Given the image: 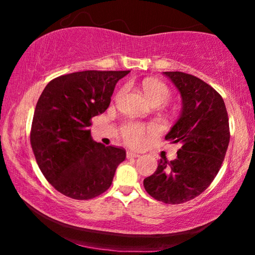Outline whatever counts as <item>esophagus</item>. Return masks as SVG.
<instances>
[{"instance_id":"34e87169","label":"esophagus","mask_w":255,"mask_h":255,"mask_svg":"<svg viewBox=\"0 0 255 255\" xmlns=\"http://www.w3.org/2000/svg\"><path fill=\"white\" fill-rule=\"evenodd\" d=\"M140 155L138 153L132 152V150H127V158H132V157H139Z\"/></svg>"}]
</instances>
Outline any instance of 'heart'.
<instances>
[{"instance_id": "obj_1", "label": "heart", "mask_w": 255, "mask_h": 255, "mask_svg": "<svg viewBox=\"0 0 255 255\" xmlns=\"http://www.w3.org/2000/svg\"><path fill=\"white\" fill-rule=\"evenodd\" d=\"M141 88L147 100L153 106H162L172 98V92L169 86L161 81L154 79H146L141 83ZM123 90L119 93H122ZM155 128L147 127L140 123H126L122 126L120 133L123 139L130 146H140L144 144L147 133L154 132Z\"/></svg>"}]
</instances>
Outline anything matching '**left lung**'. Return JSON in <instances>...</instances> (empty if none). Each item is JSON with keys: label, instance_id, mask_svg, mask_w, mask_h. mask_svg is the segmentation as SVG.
<instances>
[{"label": "left lung", "instance_id": "obj_1", "mask_svg": "<svg viewBox=\"0 0 255 255\" xmlns=\"http://www.w3.org/2000/svg\"><path fill=\"white\" fill-rule=\"evenodd\" d=\"M182 97V112L165 139L181 145L178 157L158 166L144 180L149 196L179 205L201 195L221 169L230 143V123L221 94L198 77L183 72H163Z\"/></svg>", "mask_w": 255, "mask_h": 255}]
</instances>
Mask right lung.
<instances>
[{
    "instance_id": "add662e5",
    "label": "right lung",
    "mask_w": 255,
    "mask_h": 255,
    "mask_svg": "<svg viewBox=\"0 0 255 255\" xmlns=\"http://www.w3.org/2000/svg\"><path fill=\"white\" fill-rule=\"evenodd\" d=\"M129 71H83L51 80L34 109L30 143L46 180L76 200L110 188L126 150L94 141L92 118L110 105L117 82Z\"/></svg>"
}]
</instances>
